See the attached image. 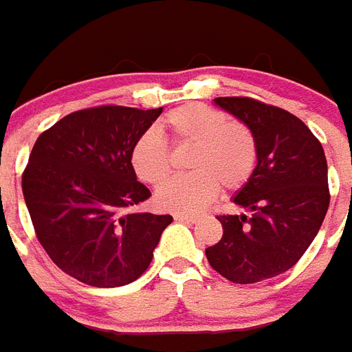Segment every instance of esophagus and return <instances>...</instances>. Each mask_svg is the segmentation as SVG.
Returning <instances> with one entry per match:
<instances>
[{"mask_svg": "<svg viewBox=\"0 0 352 352\" xmlns=\"http://www.w3.org/2000/svg\"><path fill=\"white\" fill-rule=\"evenodd\" d=\"M175 217V221H182V223H190V225H193V223H197L199 217L197 215H190V214H175L173 215Z\"/></svg>", "mask_w": 352, "mask_h": 352, "instance_id": "1", "label": "esophagus"}]
</instances>
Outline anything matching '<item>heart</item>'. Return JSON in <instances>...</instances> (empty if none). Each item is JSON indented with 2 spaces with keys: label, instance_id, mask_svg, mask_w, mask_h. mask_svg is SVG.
Instances as JSON below:
<instances>
[{
  "label": "heart",
  "instance_id": "obj_1",
  "mask_svg": "<svg viewBox=\"0 0 352 352\" xmlns=\"http://www.w3.org/2000/svg\"><path fill=\"white\" fill-rule=\"evenodd\" d=\"M159 131L173 144L193 146L190 170L193 173L171 177L155 192V203L170 212H199L223 190H237L256 168V138L245 124L228 120L225 113L203 104H188L170 111ZM135 175L146 184H159L170 170L164 140L153 129L144 131L129 151Z\"/></svg>",
  "mask_w": 352,
  "mask_h": 352
}]
</instances>
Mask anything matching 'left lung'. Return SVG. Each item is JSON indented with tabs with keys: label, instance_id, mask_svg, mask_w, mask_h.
<instances>
[{
	"label": "left lung",
	"instance_id": "1",
	"mask_svg": "<svg viewBox=\"0 0 352 352\" xmlns=\"http://www.w3.org/2000/svg\"><path fill=\"white\" fill-rule=\"evenodd\" d=\"M214 104L250 129L257 164L232 197L248 215H219L223 237L206 257L223 278L257 283L294 267L320 232L331 201L327 159L311 129L285 109L246 96Z\"/></svg>",
	"mask_w": 352,
	"mask_h": 352
}]
</instances>
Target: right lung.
Listing matches in <instances>:
<instances>
[{
	"instance_id": "add662e5",
	"label": "right lung",
	"mask_w": 352,
	"mask_h": 352,
	"mask_svg": "<svg viewBox=\"0 0 352 352\" xmlns=\"http://www.w3.org/2000/svg\"><path fill=\"white\" fill-rule=\"evenodd\" d=\"M162 107L100 106L71 113L38 137L23 171L25 204L52 261L100 289L140 278L171 215L127 212L151 192L129 151Z\"/></svg>"
}]
</instances>
